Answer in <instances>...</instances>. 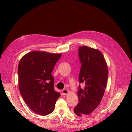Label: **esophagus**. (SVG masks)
<instances>
[{
	"instance_id": "34e87169",
	"label": "esophagus",
	"mask_w": 132,
	"mask_h": 132,
	"mask_svg": "<svg viewBox=\"0 0 132 132\" xmlns=\"http://www.w3.org/2000/svg\"><path fill=\"white\" fill-rule=\"evenodd\" d=\"M62 94H63L64 95H67L69 91H68L67 90H66V89H63V90H62Z\"/></svg>"
}]
</instances>
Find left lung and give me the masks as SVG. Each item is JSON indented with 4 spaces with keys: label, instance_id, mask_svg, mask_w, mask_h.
Segmentation results:
<instances>
[{
    "label": "left lung",
    "instance_id": "1",
    "mask_svg": "<svg viewBox=\"0 0 132 132\" xmlns=\"http://www.w3.org/2000/svg\"><path fill=\"white\" fill-rule=\"evenodd\" d=\"M79 57L81 64L79 75V103L74 109L79 116L87 115L96 109L101 102L108 79V68L102 53L98 50L87 46L79 48Z\"/></svg>",
    "mask_w": 132,
    "mask_h": 132
}]
</instances>
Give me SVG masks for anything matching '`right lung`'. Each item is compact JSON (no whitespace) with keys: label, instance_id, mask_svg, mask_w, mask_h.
<instances>
[{"label":"right lung","instance_id":"add662e5","mask_svg":"<svg viewBox=\"0 0 132 132\" xmlns=\"http://www.w3.org/2000/svg\"><path fill=\"white\" fill-rule=\"evenodd\" d=\"M61 55L32 51L23 55L19 62L20 92L28 107L37 114L46 116L52 112L57 100L61 96L54 89L51 73Z\"/></svg>","mask_w":132,"mask_h":132}]
</instances>
